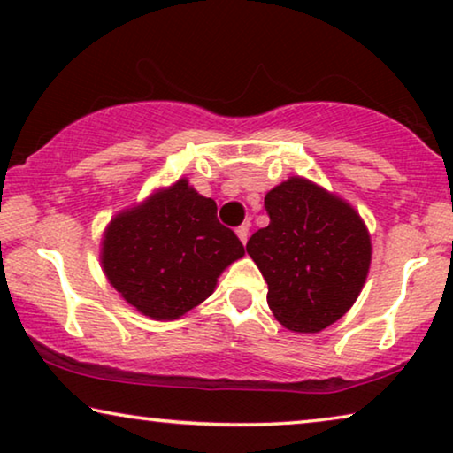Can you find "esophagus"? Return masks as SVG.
Returning a JSON list of instances; mask_svg holds the SVG:
<instances>
[{"label": "esophagus", "instance_id": "esophagus-1", "mask_svg": "<svg viewBox=\"0 0 453 453\" xmlns=\"http://www.w3.org/2000/svg\"><path fill=\"white\" fill-rule=\"evenodd\" d=\"M236 236H239L242 245H245L247 239H249V222H245V225H241L239 228H236Z\"/></svg>", "mask_w": 453, "mask_h": 453}]
</instances>
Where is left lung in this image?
<instances>
[{
	"mask_svg": "<svg viewBox=\"0 0 453 453\" xmlns=\"http://www.w3.org/2000/svg\"><path fill=\"white\" fill-rule=\"evenodd\" d=\"M269 225L247 242L267 281L277 322L319 332L342 318L363 291L372 245L365 220L344 198L302 176L265 194Z\"/></svg>",
	"mask_w": 453,
	"mask_h": 453,
	"instance_id": "obj_1",
	"label": "left lung"
}]
</instances>
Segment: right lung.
<instances>
[{"mask_svg":"<svg viewBox=\"0 0 453 453\" xmlns=\"http://www.w3.org/2000/svg\"><path fill=\"white\" fill-rule=\"evenodd\" d=\"M242 255V242L217 219V203L180 178L117 212L99 257L109 283L139 314L178 319L212 296Z\"/></svg>","mask_w":453,"mask_h":453,"instance_id":"1","label":"right lung"}]
</instances>
